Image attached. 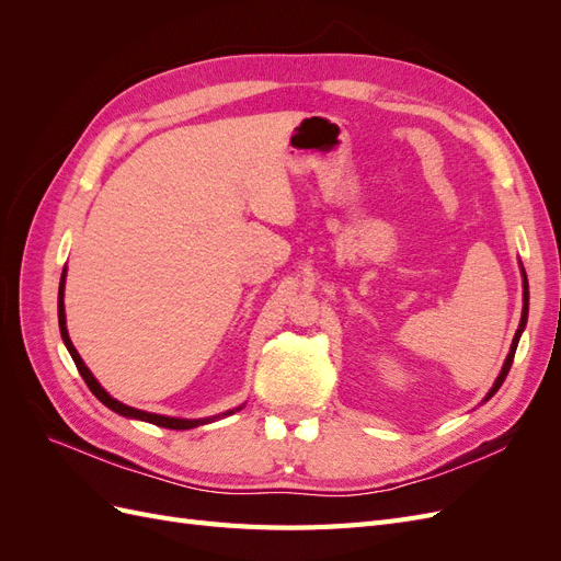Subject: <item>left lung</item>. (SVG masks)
<instances>
[{"mask_svg":"<svg viewBox=\"0 0 561 561\" xmlns=\"http://www.w3.org/2000/svg\"><path fill=\"white\" fill-rule=\"evenodd\" d=\"M522 278H524V283H522V287H524V307H522V320H519V328H517V332H515L513 346H511V353H507V358H505V363H503L501 375L496 377L494 386H491V390H489V393H486V398H484V400H489L491 396L496 393V390L501 388V383L505 381L507 371H511V365H513V358H515V351H517V344H519V336H522V332H524V325H526V316H529V283H526V274H524V268H522Z\"/></svg>","mask_w":561,"mask_h":561,"instance_id":"obj_1","label":"left lung"}]
</instances>
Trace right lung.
<instances>
[{"instance_id": "obj_1", "label": "right lung", "mask_w": 561, "mask_h": 561, "mask_svg": "<svg viewBox=\"0 0 561 561\" xmlns=\"http://www.w3.org/2000/svg\"><path fill=\"white\" fill-rule=\"evenodd\" d=\"M62 297H65V271H62V276H60V290H58V325H60L62 342H65L67 351H70V355H72V360H75V365H77V369H79L81 379L87 381V386L91 388V393H93L100 402H103L105 407H110L112 412L122 414V416H128V419H140V421H147V423H154V426L171 428V431H190V428L203 426V423H210V421H215V419H219V416L233 414V410H229V412H225V414L208 416V419H175V416H163V414H151V412L135 410V407H128V404H124V402L114 400V398L107 393V390L98 383V379L91 375V369H89L87 365H83L81 355H79L77 348L72 346V339H70V334H67V325H65V301H62ZM239 410H241V407H239ZM239 410H236V412H239Z\"/></svg>"}]
</instances>
